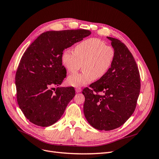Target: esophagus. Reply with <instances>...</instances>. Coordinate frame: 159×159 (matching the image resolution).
Masks as SVG:
<instances>
[{
    "label": "esophagus",
    "instance_id": "obj_1",
    "mask_svg": "<svg viewBox=\"0 0 159 159\" xmlns=\"http://www.w3.org/2000/svg\"><path fill=\"white\" fill-rule=\"evenodd\" d=\"M75 91H76V93H80L81 91V89L80 88H75Z\"/></svg>",
    "mask_w": 159,
    "mask_h": 159
}]
</instances>
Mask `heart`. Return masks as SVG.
Instances as JSON below:
<instances>
[{
    "label": "heart",
    "mask_w": 159,
    "mask_h": 159,
    "mask_svg": "<svg viewBox=\"0 0 159 159\" xmlns=\"http://www.w3.org/2000/svg\"><path fill=\"white\" fill-rule=\"evenodd\" d=\"M115 53L113 48L98 38H92L77 44L75 52L64 51L61 61L70 73H75L83 64L84 71L70 75L67 81L74 87H82L95 80L102 78L112 66Z\"/></svg>",
    "instance_id": "b5f03b06"
}]
</instances>
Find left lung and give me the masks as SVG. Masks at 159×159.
I'll return each instance as SVG.
<instances>
[{
    "label": "left lung",
    "instance_id": "obj_1",
    "mask_svg": "<svg viewBox=\"0 0 159 159\" xmlns=\"http://www.w3.org/2000/svg\"><path fill=\"white\" fill-rule=\"evenodd\" d=\"M111 42L115 56L111 67L102 78L84 89V113L91 126L111 131L121 126L136 108L140 93V75L132 54L120 40Z\"/></svg>",
    "mask_w": 159,
    "mask_h": 159
}]
</instances>
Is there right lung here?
I'll return each mask as SVG.
<instances>
[{
	"label": "right lung",
	"instance_id": "obj_1",
	"mask_svg": "<svg viewBox=\"0 0 159 159\" xmlns=\"http://www.w3.org/2000/svg\"><path fill=\"white\" fill-rule=\"evenodd\" d=\"M91 34L88 30L47 31L24 53L15 77L17 102L29 121L40 127L57 122L75 96L74 88L57 87L66 77L64 50ZM52 89H54L53 92Z\"/></svg>",
	"mask_w": 159,
	"mask_h": 159
}]
</instances>
